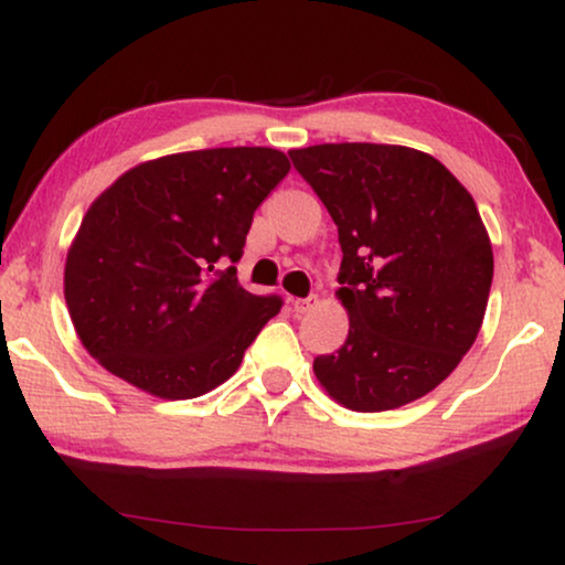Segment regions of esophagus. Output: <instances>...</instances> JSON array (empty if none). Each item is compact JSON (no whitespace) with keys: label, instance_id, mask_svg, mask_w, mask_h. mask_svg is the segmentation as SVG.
I'll return each instance as SVG.
<instances>
[{"label":"esophagus","instance_id":"34e87169","mask_svg":"<svg viewBox=\"0 0 565 565\" xmlns=\"http://www.w3.org/2000/svg\"><path fill=\"white\" fill-rule=\"evenodd\" d=\"M316 300H319L316 296H308V298H292V300H290V306H292V311H296V313H306L308 308L316 306Z\"/></svg>","mask_w":565,"mask_h":565}]
</instances>
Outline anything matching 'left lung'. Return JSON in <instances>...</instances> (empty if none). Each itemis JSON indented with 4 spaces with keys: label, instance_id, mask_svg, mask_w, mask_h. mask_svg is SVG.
<instances>
[{
    "label": "left lung",
    "instance_id": "8db88e82",
    "mask_svg": "<svg viewBox=\"0 0 565 565\" xmlns=\"http://www.w3.org/2000/svg\"><path fill=\"white\" fill-rule=\"evenodd\" d=\"M337 223V298L350 334L313 360L352 412H388L435 391L473 347L493 252L476 200L443 161L393 143L288 151Z\"/></svg>",
    "mask_w": 565,
    "mask_h": 565
}]
</instances>
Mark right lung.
Segmentation results:
<instances>
[{
	"instance_id": "1",
	"label": "right lung",
	"mask_w": 565,
	"mask_h": 565,
	"mask_svg": "<svg viewBox=\"0 0 565 565\" xmlns=\"http://www.w3.org/2000/svg\"><path fill=\"white\" fill-rule=\"evenodd\" d=\"M290 172L267 146L143 161L84 213L66 254L76 337L107 373L157 398H198L242 365L280 298L236 280L254 211Z\"/></svg>"
}]
</instances>
